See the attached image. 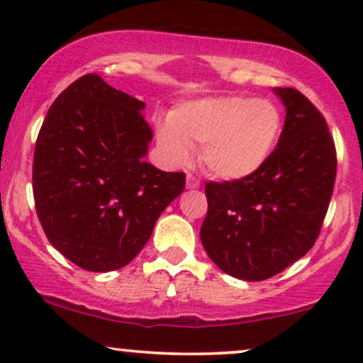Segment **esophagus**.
I'll use <instances>...</instances> for the list:
<instances>
[{"instance_id":"esophagus-1","label":"esophagus","mask_w":363,"mask_h":363,"mask_svg":"<svg viewBox=\"0 0 363 363\" xmlns=\"http://www.w3.org/2000/svg\"><path fill=\"white\" fill-rule=\"evenodd\" d=\"M200 186V180L193 175V173H186V188H190V190H195V188Z\"/></svg>"}]
</instances>
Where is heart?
<instances>
[{
  "label": "heart",
  "mask_w": 363,
  "mask_h": 363,
  "mask_svg": "<svg viewBox=\"0 0 363 363\" xmlns=\"http://www.w3.org/2000/svg\"><path fill=\"white\" fill-rule=\"evenodd\" d=\"M276 104L245 96L206 97L177 106L157 128L163 155L175 165L201 145V162L223 180H245L269 162L281 135Z\"/></svg>",
  "instance_id": "obj_1"
}]
</instances>
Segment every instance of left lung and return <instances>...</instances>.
<instances>
[{"mask_svg":"<svg viewBox=\"0 0 363 363\" xmlns=\"http://www.w3.org/2000/svg\"><path fill=\"white\" fill-rule=\"evenodd\" d=\"M286 121L269 162L245 180L208 182L201 245L226 274L264 281L314 246L334 191L337 155L325 118L292 87H276Z\"/></svg>","mask_w":363,"mask_h":363,"instance_id":"left-lung-1","label":"left lung"}]
</instances>
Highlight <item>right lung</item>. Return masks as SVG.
<instances>
[{"label": "right lung", "instance_id": "right-lung-1", "mask_svg": "<svg viewBox=\"0 0 363 363\" xmlns=\"http://www.w3.org/2000/svg\"><path fill=\"white\" fill-rule=\"evenodd\" d=\"M145 102L86 74L59 94L33 162L36 213L48 240L86 271L121 269L150 240L185 173L145 162Z\"/></svg>", "mask_w": 363, "mask_h": 363}]
</instances>
